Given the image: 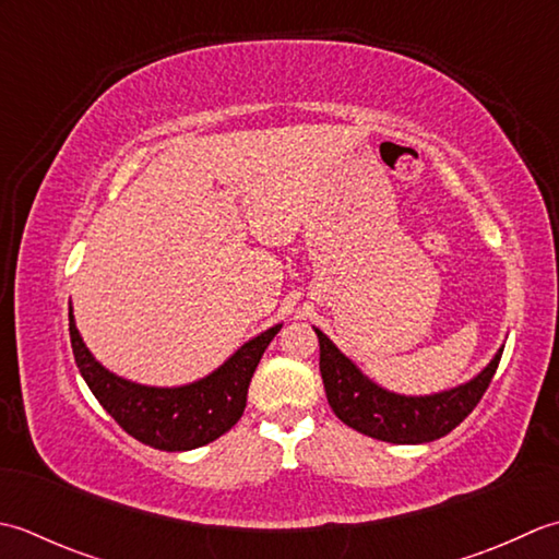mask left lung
<instances>
[{
  "mask_svg": "<svg viewBox=\"0 0 559 559\" xmlns=\"http://www.w3.org/2000/svg\"><path fill=\"white\" fill-rule=\"evenodd\" d=\"M316 335L321 343V376L333 413L361 435L391 443H425L447 437L480 403L504 352V347L499 349L473 381L459 389L407 397L379 389L318 328Z\"/></svg>",
  "mask_w": 559,
  "mask_h": 559,
  "instance_id": "left-lung-1",
  "label": "left lung"
}]
</instances>
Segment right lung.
Listing matches in <instances>:
<instances>
[{
  "mask_svg": "<svg viewBox=\"0 0 559 559\" xmlns=\"http://www.w3.org/2000/svg\"><path fill=\"white\" fill-rule=\"evenodd\" d=\"M282 325L246 343L207 379L180 389L130 383L91 357L70 313V340L76 367L106 413L136 441L158 451H190L226 435L246 409L248 385L260 357Z\"/></svg>",
  "mask_w": 559,
  "mask_h": 559,
  "instance_id": "right-lung-1",
  "label": "right lung"
}]
</instances>
